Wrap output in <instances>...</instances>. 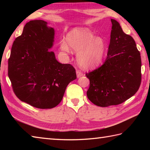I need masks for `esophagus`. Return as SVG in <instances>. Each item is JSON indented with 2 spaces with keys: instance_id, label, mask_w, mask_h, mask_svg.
I'll return each mask as SVG.
<instances>
[{
  "instance_id": "esophagus-1",
  "label": "esophagus",
  "mask_w": 150,
  "mask_h": 150,
  "mask_svg": "<svg viewBox=\"0 0 150 150\" xmlns=\"http://www.w3.org/2000/svg\"><path fill=\"white\" fill-rule=\"evenodd\" d=\"M76 73H77V78L81 77L82 75H83V73H82L81 71H79V70H77V71H76Z\"/></svg>"
}]
</instances>
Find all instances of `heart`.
<instances>
[{"mask_svg": "<svg viewBox=\"0 0 150 150\" xmlns=\"http://www.w3.org/2000/svg\"><path fill=\"white\" fill-rule=\"evenodd\" d=\"M60 49L65 53L71 50L77 53L79 64L84 69L93 68L103 60L105 43L100 37H95L86 28H75L66 34L65 40L60 42Z\"/></svg>", "mask_w": 150, "mask_h": 150, "instance_id": "heart-1", "label": "heart"}]
</instances>
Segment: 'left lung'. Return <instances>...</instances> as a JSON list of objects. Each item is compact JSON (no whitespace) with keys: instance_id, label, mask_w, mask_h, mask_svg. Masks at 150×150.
I'll use <instances>...</instances> for the list:
<instances>
[{"instance_id":"obj_1","label":"left lung","mask_w":150,"mask_h":150,"mask_svg":"<svg viewBox=\"0 0 150 150\" xmlns=\"http://www.w3.org/2000/svg\"><path fill=\"white\" fill-rule=\"evenodd\" d=\"M111 21L107 58L100 68L86 74L90 79L87 97L100 107L124 103L135 94L141 82V54L135 40L117 21Z\"/></svg>"}]
</instances>
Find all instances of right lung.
I'll list each match as a JSON object with an SVG mask.
<instances>
[{"instance_id": "1", "label": "right lung", "mask_w": 150, "mask_h": 150, "mask_svg": "<svg viewBox=\"0 0 150 150\" xmlns=\"http://www.w3.org/2000/svg\"><path fill=\"white\" fill-rule=\"evenodd\" d=\"M55 30L42 20L26 24L15 39L8 60V77L21 101L40 109L61 102L67 86L77 79L69 64L57 61L52 48Z\"/></svg>"}]
</instances>
